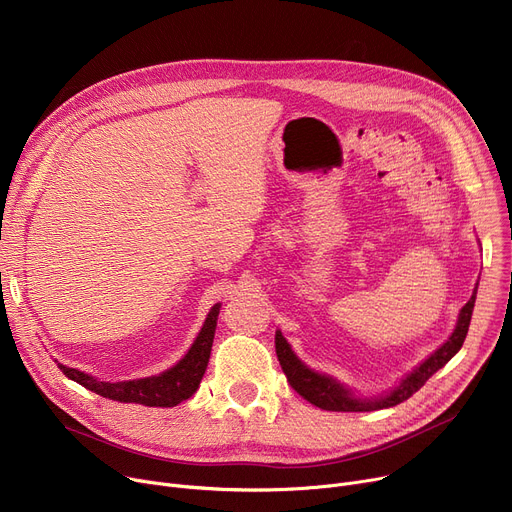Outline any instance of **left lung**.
Here are the masks:
<instances>
[{
	"mask_svg": "<svg viewBox=\"0 0 512 512\" xmlns=\"http://www.w3.org/2000/svg\"><path fill=\"white\" fill-rule=\"evenodd\" d=\"M473 304H475V292L469 298V302L463 306L459 313L457 327L453 335L447 339V344H442L428 360H424L410 377H405L397 389H393L389 395L379 397V399H356L352 397L342 385H337L333 379L325 377V374H319L311 368H306L290 350L288 342L284 335L278 331L276 333V354L280 360V366L286 374L288 383L292 389L302 395L306 401H311L313 405L321 407V410L327 412H372V410H383V407H393L405 399H410L418 389L424 387V383L432 377V374L445 366L463 346L465 335L469 331V321L473 313Z\"/></svg>",
	"mask_w": 512,
	"mask_h": 512,
	"instance_id": "1",
	"label": "left lung"
}]
</instances>
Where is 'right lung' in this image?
<instances>
[{
  "instance_id": "add662e5",
  "label": "right lung",
  "mask_w": 512,
  "mask_h": 512,
  "mask_svg": "<svg viewBox=\"0 0 512 512\" xmlns=\"http://www.w3.org/2000/svg\"><path fill=\"white\" fill-rule=\"evenodd\" d=\"M218 313H220V306L216 304L210 311L206 323H203L195 344L191 346L187 356L177 366L158 374V377H148L140 381H123V383H102L76 368H67L63 364H59V368L67 379H72L82 387H86L88 391H94L96 395H102L107 399H115L123 403H142L150 407H173L189 399L201 383L203 372H206L210 362Z\"/></svg>"
}]
</instances>
